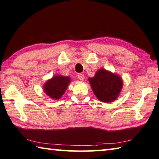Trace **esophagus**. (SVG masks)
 <instances>
[{
  "label": "esophagus",
  "mask_w": 159,
  "mask_h": 159,
  "mask_svg": "<svg viewBox=\"0 0 159 159\" xmlns=\"http://www.w3.org/2000/svg\"><path fill=\"white\" fill-rule=\"evenodd\" d=\"M77 77H78V79H79L80 80H83L85 79V76L83 74H79L77 75Z\"/></svg>",
  "instance_id": "34e87169"
}]
</instances>
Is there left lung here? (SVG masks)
I'll return each mask as SVG.
<instances>
[{
    "instance_id": "left-lung-1",
    "label": "left lung",
    "mask_w": 159,
    "mask_h": 159,
    "mask_svg": "<svg viewBox=\"0 0 159 159\" xmlns=\"http://www.w3.org/2000/svg\"><path fill=\"white\" fill-rule=\"evenodd\" d=\"M91 88L97 99L104 103H111L119 96L123 81L117 74L100 69L93 78H89Z\"/></svg>"
}]
</instances>
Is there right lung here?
Returning <instances> with one entry per match:
<instances>
[{
  "label": "right lung",
  "instance_id": "obj_1",
  "mask_svg": "<svg viewBox=\"0 0 159 159\" xmlns=\"http://www.w3.org/2000/svg\"><path fill=\"white\" fill-rule=\"evenodd\" d=\"M70 78L63 76H55L48 80L44 85V91L53 99H60L67 89Z\"/></svg>",
  "mask_w": 159,
  "mask_h": 159
}]
</instances>
